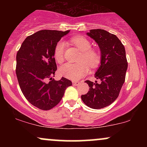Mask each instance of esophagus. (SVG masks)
Masks as SVG:
<instances>
[{
    "instance_id": "obj_1",
    "label": "esophagus",
    "mask_w": 147,
    "mask_h": 147,
    "mask_svg": "<svg viewBox=\"0 0 147 147\" xmlns=\"http://www.w3.org/2000/svg\"><path fill=\"white\" fill-rule=\"evenodd\" d=\"M79 83H80V82H77V81H73V82H72V84H73V85H75V86H78Z\"/></svg>"
}]
</instances>
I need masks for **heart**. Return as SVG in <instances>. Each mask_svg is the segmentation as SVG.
<instances>
[{
	"label": "heart",
	"mask_w": 147,
	"mask_h": 147,
	"mask_svg": "<svg viewBox=\"0 0 147 147\" xmlns=\"http://www.w3.org/2000/svg\"><path fill=\"white\" fill-rule=\"evenodd\" d=\"M72 42L77 48L82 52L79 56V63L63 64L59 68L60 75L72 79L79 80L86 75L88 72V65L90 68H95L98 66L100 62V57L99 53L95 50L90 49V43L83 36H75L72 38ZM65 43L59 41L56 45L54 51V57L58 63H61L63 61Z\"/></svg>",
	"instance_id": "1"
}]
</instances>
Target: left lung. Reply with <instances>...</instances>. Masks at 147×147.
I'll return each mask as SVG.
<instances>
[{"instance_id":"obj_1","label":"left lung","mask_w":147,"mask_h":147,"mask_svg":"<svg viewBox=\"0 0 147 147\" xmlns=\"http://www.w3.org/2000/svg\"><path fill=\"white\" fill-rule=\"evenodd\" d=\"M87 35L95 40L100 49L101 64L95 75L100 82L86 81L90 88L81 97L88 107L100 109L110 105L119 96L128 68L126 51L119 38L106 30H90Z\"/></svg>"}]
</instances>
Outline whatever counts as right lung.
I'll use <instances>...</instances> for the list:
<instances>
[{"mask_svg": "<svg viewBox=\"0 0 147 147\" xmlns=\"http://www.w3.org/2000/svg\"><path fill=\"white\" fill-rule=\"evenodd\" d=\"M69 30H43L28 36L16 54V73L19 86L27 100L41 110L57 106L71 81L62 77L55 81L57 64L54 57L56 45Z\"/></svg>", "mask_w": 147, "mask_h": 147, "instance_id": "right-lung-1", "label": "right lung"}]
</instances>
